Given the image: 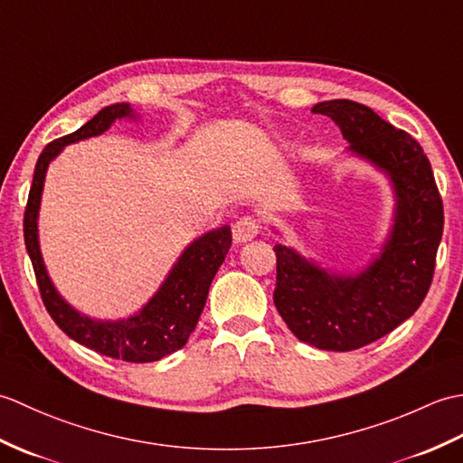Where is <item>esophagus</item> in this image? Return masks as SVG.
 <instances>
[{"label":"esophagus","instance_id":"1","mask_svg":"<svg viewBox=\"0 0 463 463\" xmlns=\"http://www.w3.org/2000/svg\"><path fill=\"white\" fill-rule=\"evenodd\" d=\"M259 231H260V221L257 216L244 214L232 224V239L234 242H247L257 237Z\"/></svg>","mask_w":463,"mask_h":463}]
</instances>
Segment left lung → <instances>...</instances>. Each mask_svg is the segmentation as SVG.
Returning a JSON list of instances; mask_svg holds the SVG:
<instances>
[{
  "instance_id": "left-lung-1",
  "label": "left lung",
  "mask_w": 463,
  "mask_h": 463,
  "mask_svg": "<svg viewBox=\"0 0 463 463\" xmlns=\"http://www.w3.org/2000/svg\"><path fill=\"white\" fill-rule=\"evenodd\" d=\"M340 127L350 151L390 175L396 222L380 259L356 277H336L277 244L274 307L300 342L358 350L400 326L424 302L444 232V204L428 156L410 133L348 99L314 105Z\"/></svg>"
}]
</instances>
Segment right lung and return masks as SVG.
Returning <instances> with one entry per match:
<instances>
[{
	"label": "right lung",
	"mask_w": 463,
	"mask_h": 463,
	"mask_svg": "<svg viewBox=\"0 0 463 463\" xmlns=\"http://www.w3.org/2000/svg\"><path fill=\"white\" fill-rule=\"evenodd\" d=\"M133 117L129 103L109 105L87 121L81 129L69 133L61 139H55L42 151L35 165L33 183L29 189L27 206L24 214V239L29 259L33 264L39 294L49 312V317L61 328L69 338L83 344L95 352L115 360L145 364L169 356L175 350L183 348L194 330L204 308L206 294L216 270L222 264L226 252L232 244L231 226L206 232L186 249L179 262L175 264L169 279L161 290L155 294L146 307L127 320L97 322L75 312L59 297L55 287L45 272L37 242V211L42 201L45 171L49 163L65 145L101 135L111 127L115 119Z\"/></svg>",
	"instance_id": "right-lung-1"
}]
</instances>
